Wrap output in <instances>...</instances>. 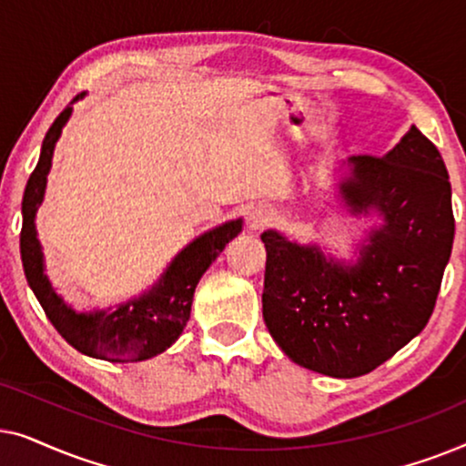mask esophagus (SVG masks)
<instances>
[{
  "instance_id": "esophagus-1",
  "label": "esophagus",
  "mask_w": 466,
  "mask_h": 466,
  "mask_svg": "<svg viewBox=\"0 0 466 466\" xmlns=\"http://www.w3.org/2000/svg\"><path fill=\"white\" fill-rule=\"evenodd\" d=\"M271 220H273V216L269 209L254 208V209H250V214H248V228H250V231H260V228L269 227Z\"/></svg>"
}]
</instances>
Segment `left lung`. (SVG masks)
<instances>
[{"instance_id": "obj_1", "label": "left lung", "mask_w": 466, "mask_h": 466, "mask_svg": "<svg viewBox=\"0 0 466 466\" xmlns=\"http://www.w3.org/2000/svg\"><path fill=\"white\" fill-rule=\"evenodd\" d=\"M350 163L352 177L341 182L350 209L384 216L359 263H327L316 246L260 235L267 329L290 360L330 378L371 373L422 333L456 228L448 169L418 127L388 155Z\"/></svg>"}]
</instances>
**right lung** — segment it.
<instances>
[{
	"mask_svg": "<svg viewBox=\"0 0 466 466\" xmlns=\"http://www.w3.org/2000/svg\"><path fill=\"white\" fill-rule=\"evenodd\" d=\"M82 95H76L80 99ZM72 106H67L46 131L40 161L31 171L23 195L21 258L25 278L40 301L44 314L59 330V335L78 352L112 362H137L161 354L182 335L190 318V305L197 284L225 246L241 231V220L227 222L214 231L203 233L188 244L167 267L163 278L144 297L118 305L114 311L76 314L50 289L42 267V246L35 238V212L44 199L46 176L53 161V150L67 123Z\"/></svg>",
	"mask_w": 466,
	"mask_h": 466,
	"instance_id": "add662e5",
	"label": "right lung"
}]
</instances>
